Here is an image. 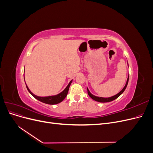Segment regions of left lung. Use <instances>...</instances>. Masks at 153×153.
<instances>
[{
  "label": "left lung",
  "instance_id": "left-lung-1",
  "mask_svg": "<svg viewBox=\"0 0 153 153\" xmlns=\"http://www.w3.org/2000/svg\"><path fill=\"white\" fill-rule=\"evenodd\" d=\"M128 80H129V76H128V78H127L126 83V84H125V85H124L123 89L121 91H120V92H119V93H117L116 95H114V96H113L109 97V98H103V97L96 96H94V95H93V94L91 93L89 90L88 89V88H87V93H88V94H89V96L91 97V98L92 100H95V101H98V102H101V103L110 102V101H113V100H115V99H117L119 96H121V95L123 93V92L124 91L125 89H126V87H127L128 83Z\"/></svg>",
  "mask_w": 153,
  "mask_h": 153
}]
</instances>
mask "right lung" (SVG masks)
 Wrapping results in <instances>:
<instances>
[{
  "instance_id": "add662e5",
  "label": "right lung",
  "mask_w": 153,
  "mask_h": 153,
  "mask_svg": "<svg viewBox=\"0 0 153 153\" xmlns=\"http://www.w3.org/2000/svg\"><path fill=\"white\" fill-rule=\"evenodd\" d=\"M24 80H25V78H24ZM72 81H73V80L70 81V82L69 83L68 85H67V87L65 88V89H64V90L63 91H62L61 92V93H59V94H58L57 95H54V96H43V97L38 96H36L34 94L32 93V92L29 89L28 86H27V85H26V87H27V90H28V91L30 92V94L32 96H34L36 100H38L39 101H40L41 102H43V103H46V104L55 105V104H58L59 103H61V101H62L64 100V99L66 98L67 94H68L69 86H70ZM25 84H26V83H25Z\"/></svg>"
}]
</instances>
